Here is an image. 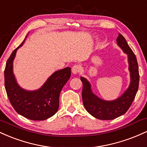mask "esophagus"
Returning <instances> with one entry per match:
<instances>
[{
	"instance_id": "34e87169",
	"label": "esophagus",
	"mask_w": 147,
	"mask_h": 147,
	"mask_svg": "<svg viewBox=\"0 0 147 147\" xmlns=\"http://www.w3.org/2000/svg\"><path fill=\"white\" fill-rule=\"evenodd\" d=\"M80 71H81V67L78 65H75L71 69L72 73H73L74 74H75V75L76 74H78Z\"/></svg>"
}]
</instances>
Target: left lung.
Returning a JSON list of instances; mask_svg holds the SVG:
<instances>
[{
  "label": "left lung",
  "mask_w": 147,
  "mask_h": 147,
  "mask_svg": "<svg viewBox=\"0 0 147 147\" xmlns=\"http://www.w3.org/2000/svg\"><path fill=\"white\" fill-rule=\"evenodd\" d=\"M116 42L127 55L130 72V84L123 94L113 100H105L93 93L90 82L85 78L80 77L83 84L82 98L84 107L88 113L99 120H113L125 114L131 105L138 90L140 76L136 55L122 34H118Z\"/></svg>",
  "instance_id": "left-lung-1"
}]
</instances>
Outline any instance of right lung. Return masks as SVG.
Instances as JSON below:
<instances>
[{
	"label": "right lung",
	"instance_id": "obj_1",
	"mask_svg": "<svg viewBox=\"0 0 147 147\" xmlns=\"http://www.w3.org/2000/svg\"><path fill=\"white\" fill-rule=\"evenodd\" d=\"M27 35L7 61L5 87L10 103L17 113L32 120H44L58 111L60 91L69 79L71 68L66 67L55 71L38 89L28 91L22 89L13 74V62L17 50L24 44Z\"/></svg>",
	"mask_w": 147,
	"mask_h": 147
}]
</instances>
